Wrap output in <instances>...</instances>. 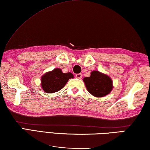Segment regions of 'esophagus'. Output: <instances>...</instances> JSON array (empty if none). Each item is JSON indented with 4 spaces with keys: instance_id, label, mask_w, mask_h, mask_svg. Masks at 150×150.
Masks as SVG:
<instances>
[{
    "instance_id": "esophagus-1",
    "label": "esophagus",
    "mask_w": 150,
    "mask_h": 150,
    "mask_svg": "<svg viewBox=\"0 0 150 150\" xmlns=\"http://www.w3.org/2000/svg\"><path fill=\"white\" fill-rule=\"evenodd\" d=\"M75 77L77 78V79H81V78L82 77V74H81V73H78L75 75Z\"/></svg>"
}]
</instances>
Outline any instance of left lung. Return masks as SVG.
Returning a JSON list of instances; mask_svg holds the SVG:
<instances>
[{
  "instance_id": "8db88e82",
  "label": "left lung",
  "mask_w": 150,
  "mask_h": 150,
  "mask_svg": "<svg viewBox=\"0 0 150 150\" xmlns=\"http://www.w3.org/2000/svg\"><path fill=\"white\" fill-rule=\"evenodd\" d=\"M83 81L87 91L97 97L105 96L112 90L113 85L111 78L99 71H92L91 76L85 77Z\"/></svg>"
}]
</instances>
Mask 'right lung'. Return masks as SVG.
<instances>
[{"label":"right lung","instance_id":"1","mask_svg":"<svg viewBox=\"0 0 150 150\" xmlns=\"http://www.w3.org/2000/svg\"><path fill=\"white\" fill-rule=\"evenodd\" d=\"M71 78H73L72 73H64L60 69L57 68L51 72L45 73L41 77V86L45 92L53 93L63 89Z\"/></svg>","mask_w":150,"mask_h":150}]
</instances>
